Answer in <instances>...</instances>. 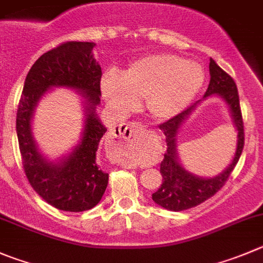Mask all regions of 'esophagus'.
I'll use <instances>...</instances> for the list:
<instances>
[{
	"mask_svg": "<svg viewBox=\"0 0 263 263\" xmlns=\"http://www.w3.org/2000/svg\"><path fill=\"white\" fill-rule=\"evenodd\" d=\"M140 129H143V126L139 123H124L117 127V131L112 129V136L122 137V139L129 140L132 137L136 136L140 132Z\"/></svg>",
	"mask_w": 263,
	"mask_h": 263,
	"instance_id": "esophagus-1",
	"label": "esophagus"
}]
</instances>
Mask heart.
Listing matches in <instances>:
<instances>
[{"mask_svg":"<svg viewBox=\"0 0 263 263\" xmlns=\"http://www.w3.org/2000/svg\"><path fill=\"white\" fill-rule=\"evenodd\" d=\"M205 80L198 63L187 62L174 54H152L132 62L122 76L104 73L101 90L118 114L134 110L144 98V107L153 119L175 118L195 100Z\"/></svg>","mask_w":263,"mask_h":263,"instance_id":"b5f03b06","label":"heart"}]
</instances>
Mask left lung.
<instances>
[{"instance_id": "8db88e82", "label": "left lung", "mask_w": 263, "mask_h": 263, "mask_svg": "<svg viewBox=\"0 0 263 263\" xmlns=\"http://www.w3.org/2000/svg\"><path fill=\"white\" fill-rule=\"evenodd\" d=\"M209 71L210 83L202 100H198L187 110H184L175 118L159 126L166 136L167 152L165 153V158L161 162V168H159L163 180L158 191L152 195V198L157 205L171 212L191 209L214 196L223 187V184L232 173L244 148V124H242L236 84L231 76L224 72L212 58H210ZM210 97L222 98L228 105L233 123L238 131V143L230 165L218 176L203 178L191 173L181 165L177 152V135L198 105L203 99Z\"/></svg>"}]
</instances>
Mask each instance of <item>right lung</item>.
<instances>
[{
    "label": "right lung",
    "mask_w": 263,
    "mask_h": 263,
    "mask_svg": "<svg viewBox=\"0 0 263 263\" xmlns=\"http://www.w3.org/2000/svg\"><path fill=\"white\" fill-rule=\"evenodd\" d=\"M95 46V43L70 41L43 54L27 73L16 112V135L27 178L40 197L63 212L92 209L109 181V174L100 167L96 157L107 128L97 114L102 71L93 55ZM53 87L75 90L85 112L80 141L55 160L42 153L31 131L35 107Z\"/></svg>",
    "instance_id": "1"
}]
</instances>
